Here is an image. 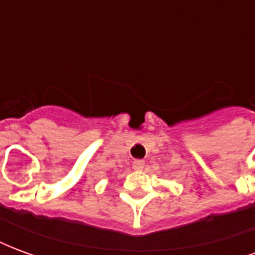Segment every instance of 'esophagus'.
I'll return each instance as SVG.
<instances>
[{
  "mask_svg": "<svg viewBox=\"0 0 255 255\" xmlns=\"http://www.w3.org/2000/svg\"><path fill=\"white\" fill-rule=\"evenodd\" d=\"M132 168L136 169V171H140L144 168V161L143 160H133L132 162Z\"/></svg>",
  "mask_w": 255,
  "mask_h": 255,
  "instance_id": "obj_1",
  "label": "esophagus"
}]
</instances>
